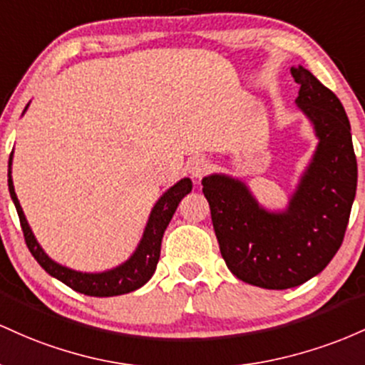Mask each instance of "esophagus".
<instances>
[{"mask_svg": "<svg viewBox=\"0 0 365 365\" xmlns=\"http://www.w3.org/2000/svg\"><path fill=\"white\" fill-rule=\"evenodd\" d=\"M186 169L193 179H202L203 175L210 170V162L203 157H195L191 158V160H187Z\"/></svg>", "mask_w": 365, "mask_h": 365, "instance_id": "esophagus-1", "label": "esophagus"}]
</instances>
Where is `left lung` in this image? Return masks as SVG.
Wrapping results in <instances>:
<instances>
[{"mask_svg":"<svg viewBox=\"0 0 365 365\" xmlns=\"http://www.w3.org/2000/svg\"><path fill=\"white\" fill-rule=\"evenodd\" d=\"M292 76L300 84L294 101L319 143L288 207L267 210L231 175L202 181L227 269L265 289L294 288L324 271L341 247L357 191V158L341 101L302 65L292 67Z\"/></svg>","mask_w":365,"mask_h":365,"instance_id":"1","label":"left lung"}]
</instances>
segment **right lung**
<instances>
[{"label":"right lung","mask_w":365,"mask_h":365,"mask_svg":"<svg viewBox=\"0 0 365 365\" xmlns=\"http://www.w3.org/2000/svg\"><path fill=\"white\" fill-rule=\"evenodd\" d=\"M11 157H14V153L10 155V160H8V167H10L8 169V190H10V196L14 200L15 208H17L20 226H22L29 252L32 253V257L38 260V264L44 271L63 282V284H67L73 292L88 294V297H117V294L134 292V289L141 288L143 284H146L150 281L155 269H157L158 259H160L163 232H165L167 226H169L179 202L187 193H191L193 182H191L190 178H184L179 182H175L155 203L153 210L150 214L148 224H146L145 232H143L141 241H139L136 252L130 255L129 260H125L118 267H113L105 272H79L51 260L44 253V250L39 247L34 235H32V229L29 227L26 215H24L17 195H15L14 181H11Z\"/></svg>","instance_id":"right-lung-1"}]
</instances>
